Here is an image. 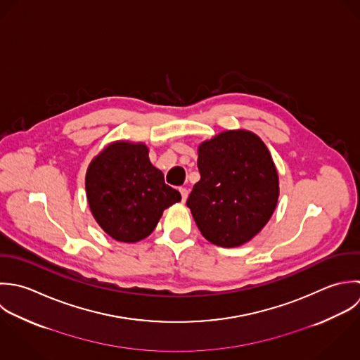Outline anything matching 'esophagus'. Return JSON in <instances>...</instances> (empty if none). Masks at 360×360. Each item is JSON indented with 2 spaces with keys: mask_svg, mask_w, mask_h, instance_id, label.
<instances>
[{
  "mask_svg": "<svg viewBox=\"0 0 360 360\" xmlns=\"http://www.w3.org/2000/svg\"><path fill=\"white\" fill-rule=\"evenodd\" d=\"M180 193H181V201L186 202V200L188 197V190L187 188H180Z\"/></svg>",
  "mask_w": 360,
  "mask_h": 360,
  "instance_id": "34e87169",
  "label": "esophagus"
}]
</instances>
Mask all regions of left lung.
Segmentation results:
<instances>
[{
  "label": "left lung",
  "instance_id": "obj_1",
  "mask_svg": "<svg viewBox=\"0 0 360 360\" xmlns=\"http://www.w3.org/2000/svg\"><path fill=\"white\" fill-rule=\"evenodd\" d=\"M200 181L187 198L208 241L238 247L252 239L272 217L278 172L265 143L245 129L224 131L198 146Z\"/></svg>",
  "mask_w": 360,
  "mask_h": 360
}]
</instances>
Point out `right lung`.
<instances>
[{"mask_svg":"<svg viewBox=\"0 0 360 360\" xmlns=\"http://www.w3.org/2000/svg\"><path fill=\"white\" fill-rule=\"evenodd\" d=\"M145 143L117 141L89 165L85 186L91 212L115 240L135 243L149 236L163 211L181 195L165 183Z\"/></svg>","mask_w":360,"mask_h":360,"instance_id":"obj_1","label":"right lung"}]
</instances>
